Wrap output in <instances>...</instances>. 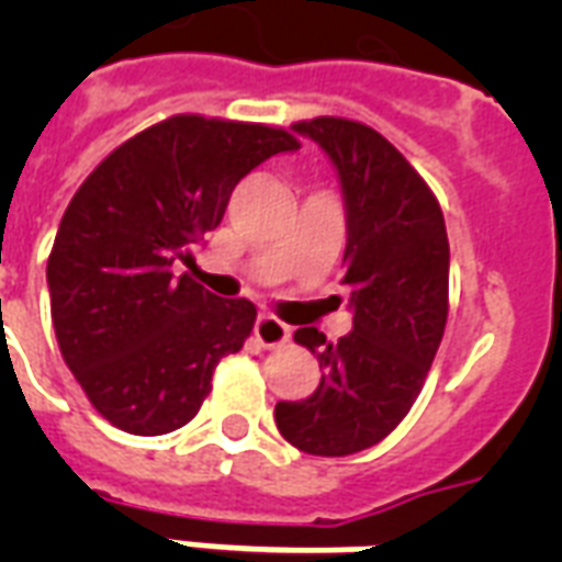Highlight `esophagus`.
<instances>
[{
    "label": "esophagus",
    "instance_id": "obj_1",
    "mask_svg": "<svg viewBox=\"0 0 562 562\" xmlns=\"http://www.w3.org/2000/svg\"><path fill=\"white\" fill-rule=\"evenodd\" d=\"M256 341L262 344L265 350H273V347H282V344L291 338L289 324H282L280 317L273 315H259L254 324Z\"/></svg>",
    "mask_w": 562,
    "mask_h": 562
}]
</instances>
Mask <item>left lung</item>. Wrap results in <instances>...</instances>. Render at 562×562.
<instances>
[{
    "mask_svg": "<svg viewBox=\"0 0 562 562\" xmlns=\"http://www.w3.org/2000/svg\"><path fill=\"white\" fill-rule=\"evenodd\" d=\"M291 127L341 180L352 333L333 344L300 326L294 341L317 356L321 384L277 402L273 419L300 452L341 458L384 440L423 391L449 315V238L426 180L373 127L335 116Z\"/></svg>",
    "mask_w": 562,
    "mask_h": 562,
    "instance_id": "obj_1",
    "label": "left lung"
}]
</instances>
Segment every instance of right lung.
I'll use <instances>...</instances> for the list:
<instances>
[{
	"label": "right lung",
	"instance_id": "obj_1",
	"mask_svg": "<svg viewBox=\"0 0 562 562\" xmlns=\"http://www.w3.org/2000/svg\"><path fill=\"white\" fill-rule=\"evenodd\" d=\"M297 148L282 127L171 116L119 145L75 192L46 265L52 324L108 423L154 437L198 414L256 306L215 297L178 268L194 262L238 180Z\"/></svg>",
	"mask_w": 562,
	"mask_h": 562
}]
</instances>
